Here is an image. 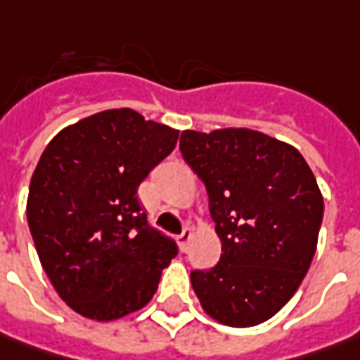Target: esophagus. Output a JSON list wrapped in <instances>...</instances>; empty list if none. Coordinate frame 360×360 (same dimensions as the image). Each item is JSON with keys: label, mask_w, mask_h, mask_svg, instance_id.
<instances>
[{"label": "esophagus", "mask_w": 360, "mask_h": 360, "mask_svg": "<svg viewBox=\"0 0 360 360\" xmlns=\"http://www.w3.org/2000/svg\"><path fill=\"white\" fill-rule=\"evenodd\" d=\"M193 237V231L189 227H185V229L181 231V235H177V245H179V249L185 253L187 251V245L191 241Z\"/></svg>", "instance_id": "esophagus-1"}]
</instances>
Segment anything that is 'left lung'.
<instances>
[{"mask_svg": "<svg viewBox=\"0 0 360 360\" xmlns=\"http://www.w3.org/2000/svg\"><path fill=\"white\" fill-rule=\"evenodd\" d=\"M183 159L205 183L221 259L193 271L203 311L227 327L277 315L304 279L323 221V195L303 155L261 131L187 129Z\"/></svg>", "mask_w": 360, "mask_h": 360, "instance_id": "1", "label": "left lung"}]
</instances>
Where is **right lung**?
Masks as SVG:
<instances>
[{"mask_svg":"<svg viewBox=\"0 0 360 360\" xmlns=\"http://www.w3.org/2000/svg\"><path fill=\"white\" fill-rule=\"evenodd\" d=\"M179 131L133 109H107L61 129L27 195V223L57 295L91 321H115L153 299L177 245L147 223L141 181Z\"/></svg>","mask_w":360,"mask_h":360,"instance_id":"obj_1","label":"right lung"}]
</instances>
